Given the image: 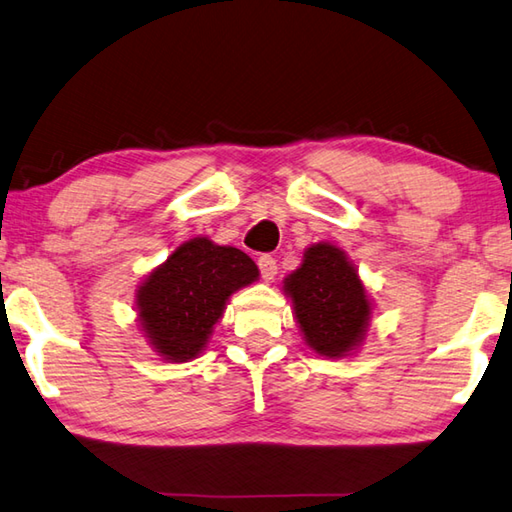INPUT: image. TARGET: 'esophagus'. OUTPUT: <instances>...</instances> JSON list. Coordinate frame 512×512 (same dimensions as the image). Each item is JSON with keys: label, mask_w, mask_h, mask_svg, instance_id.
<instances>
[{"label": "esophagus", "mask_w": 512, "mask_h": 512, "mask_svg": "<svg viewBox=\"0 0 512 512\" xmlns=\"http://www.w3.org/2000/svg\"><path fill=\"white\" fill-rule=\"evenodd\" d=\"M257 266H259V273H262V277H264L266 282L275 280V275H277V262H275V259H273L271 255L257 257Z\"/></svg>", "instance_id": "1"}]
</instances>
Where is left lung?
Masks as SVG:
<instances>
[{
    "label": "left lung",
    "mask_w": 512,
    "mask_h": 512,
    "mask_svg": "<svg viewBox=\"0 0 512 512\" xmlns=\"http://www.w3.org/2000/svg\"><path fill=\"white\" fill-rule=\"evenodd\" d=\"M306 345L327 358H345L360 347L371 302L345 250L320 241L304 250L297 271L284 280Z\"/></svg>",
    "instance_id": "1"
}]
</instances>
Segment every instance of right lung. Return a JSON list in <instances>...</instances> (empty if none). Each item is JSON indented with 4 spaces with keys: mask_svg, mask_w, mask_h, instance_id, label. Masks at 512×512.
Returning <instances> with one entry per match:
<instances>
[{
    "mask_svg": "<svg viewBox=\"0 0 512 512\" xmlns=\"http://www.w3.org/2000/svg\"><path fill=\"white\" fill-rule=\"evenodd\" d=\"M259 271L239 248L208 237L185 241L136 291L138 322L167 362H188L208 345L228 297L253 284Z\"/></svg>",
    "mask_w": 512,
    "mask_h": 512,
    "instance_id": "add662e5",
    "label": "right lung"
}]
</instances>
